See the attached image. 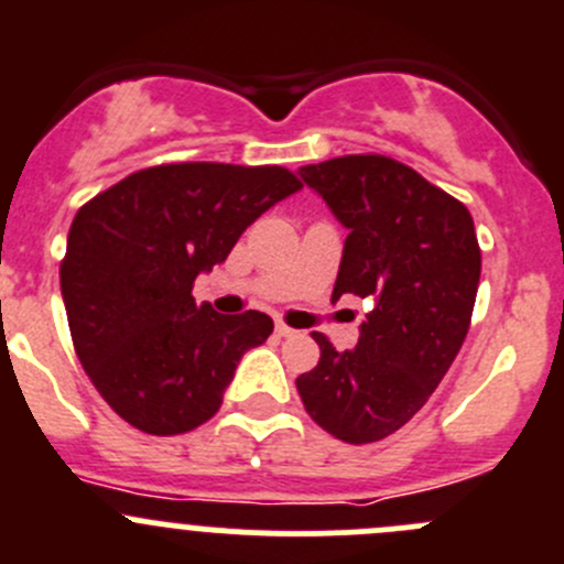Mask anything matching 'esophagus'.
I'll return each instance as SVG.
<instances>
[{"instance_id":"34e87169","label":"esophagus","mask_w":564,"mask_h":564,"mask_svg":"<svg viewBox=\"0 0 564 564\" xmlns=\"http://www.w3.org/2000/svg\"><path fill=\"white\" fill-rule=\"evenodd\" d=\"M276 335L279 337H293V335H296V329H291V326H288V324L276 321Z\"/></svg>"}]
</instances>
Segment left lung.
Listing matches in <instances>:
<instances>
[{"mask_svg":"<svg viewBox=\"0 0 564 564\" xmlns=\"http://www.w3.org/2000/svg\"><path fill=\"white\" fill-rule=\"evenodd\" d=\"M302 176L348 229L332 299L354 293L373 310L351 351L313 332L321 359L296 388L324 432L373 443L426 404L463 348L481 273L474 218L384 154H343Z\"/></svg>","mask_w":564,"mask_h":564,"instance_id":"obj_1","label":"left lung"}]
</instances>
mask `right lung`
<instances>
[{
    "mask_svg": "<svg viewBox=\"0 0 564 564\" xmlns=\"http://www.w3.org/2000/svg\"><path fill=\"white\" fill-rule=\"evenodd\" d=\"M299 187L282 165L163 163L79 207L61 260L68 329L94 388L130 426L169 437L216 415L273 321L196 304L193 282Z\"/></svg>",
    "mask_w": 564,
    "mask_h": 564,
    "instance_id": "obj_1",
    "label": "right lung"
}]
</instances>
